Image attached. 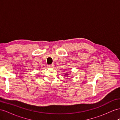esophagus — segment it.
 Wrapping results in <instances>:
<instances>
[{
  "mask_svg": "<svg viewBox=\"0 0 120 120\" xmlns=\"http://www.w3.org/2000/svg\"><path fill=\"white\" fill-rule=\"evenodd\" d=\"M48 67H49V68H54V65H53V64H52V65H48Z\"/></svg>",
  "mask_w": 120,
  "mask_h": 120,
  "instance_id": "1",
  "label": "esophagus"
}]
</instances>
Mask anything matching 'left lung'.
I'll return each mask as SVG.
<instances>
[{
    "label": "left lung",
    "instance_id": "obj_1",
    "mask_svg": "<svg viewBox=\"0 0 120 120\" xmlns=\"http://www.w3.org/2000/svg\"><path fill=\"white\" fill-rule=\"evenodd\" d=\"M64 75H64V76H66L67 77V76H68L69 75L68 73H64Z\"/></svg>",
    "mask_w": 120,
    "mask_h": 120
}]
</instances>
